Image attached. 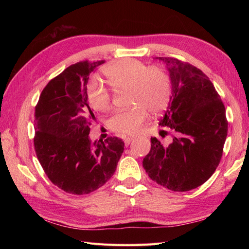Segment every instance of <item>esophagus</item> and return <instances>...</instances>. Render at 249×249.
Segmentation results:
<instances>
[{
    "instance_id": "obj_1",
    "label": "esophagus",
    "mask_w": 249,
    "mask_h": 249,
    "mask_svg": "<svg viewBox=\"0 0 249 249\" xmlns=\"http://www.w3.org/2000/svg\"><path fill=\"white\" fill-rule=\"evenodd\" d=\"M134 139H135L134 137H124V144H125V145L130 144L131 141H132V140H134Z\"/></svg>"
}]
</instances>
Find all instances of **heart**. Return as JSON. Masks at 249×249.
<instances>
[{"label":"heart","mask_w":249,"mask_h":249,"mask_svg":"<svg viewBox=\"0 0 249 249\" xmlns=\"http://www.w3.org/2000/svg\"><path fill=\"white\" fill-rule=\"evenodd\" d=\"M105 76L116 90H129L130 109L114 113L107 122L109 129L119 135H134L140 131L147 118V111L159 114L165 110L171 96L169 74L159 66H148L137 59H122L105 67ZM87 95L96 111H107L111 106V92L102 82L92 80Z\"/></svg>","instance_id":"obj_1"}]
</instances>
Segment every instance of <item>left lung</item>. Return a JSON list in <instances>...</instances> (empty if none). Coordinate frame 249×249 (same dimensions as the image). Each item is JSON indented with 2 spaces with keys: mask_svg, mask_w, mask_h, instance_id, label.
<instances>
[{
  "mask_svg": "<svg viewBox=\"0 0 249 249\" xmlns=\"http://www.w3.org/2000/svg\"><path fill=\"white\" fill-rule=\"evenodd\" d=\"M156 59L166 64L171 80L170 101L160 124L171 131L172 140L165 145L150 138L143 168L169 190L189 191L207 182L220 163L228 135L225 108L213 83L197 67L172 57Z\"/></svg>",
  "mask_w": 249,
  "mask_h": 249,
  "instance_id": "8db88e82",
  "label": "left lung"
}]
</instances>
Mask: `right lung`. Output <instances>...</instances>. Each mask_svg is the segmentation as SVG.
Wrapping results in <instances>:
<instances>
[{
    "instance_id": "add662e5",
    "label": "right lung",
    "mask_w": 249,
    "mask_h": 249,
    "mask_svg": "<svg viewBox=\"0 0 249 249\" xmlns=\"http://www.w3.org/2000/svg\"><path fill=\"white\" fill-rule=\"evenodd\" d=\"M105 63L80 61L65 69L43 88L34 114V148L51 182L66 193L84 195L114 175L124 143L117 137L91 142L95 120L88 105L87 83Z\"/></svg>"
}]
</instances>
